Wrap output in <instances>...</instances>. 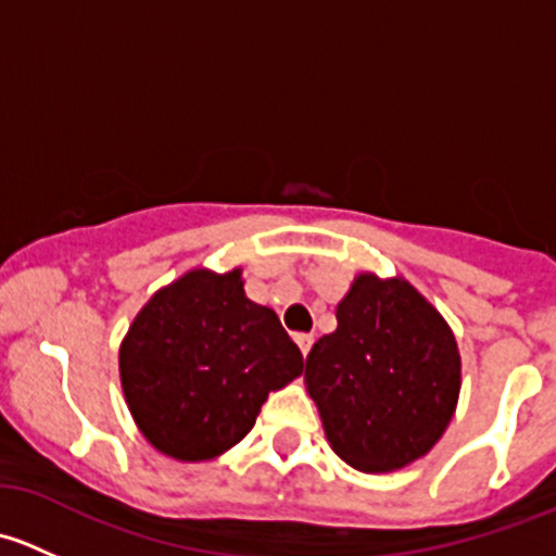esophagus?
I'll return each mask as SVG.
<instances>
[{
	"mask_svg": "<svg viewBox=\"0 0 556 556\" xmlns=\"http://www.w3.org/2000/svg\"><path fill=\"white\" fill-rule=\"evenodd\" d=\"M312 341H314V336H312V333H295V344H299L301 355H309Z\"/></svg>",
	"mask_w": 556,
	"mask_h": 556,
	"instance_id": "esophagus-1",
	"label": "esophagus"
}]
</instances>
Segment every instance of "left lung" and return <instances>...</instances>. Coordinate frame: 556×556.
I'll return each mask as SVG.
<instances>
[{
	"label": "left lung",
	"mask_w": 556,
	"mask_h": 556,
	"mask_svg": "<svg viewBox=\"0 0 556 556\" xmlns=\"http://www.w3.org/2000/svg\"><path fill=\"white\" fill-rule=\"evenodd\" d=\"M333 333L306 357V392L330 450L363 473L425 457L450 428L463 361L444 314L408 279L361 271Z\"/></svg>",
	"instance_id": "obj_1"
}]
</instances>
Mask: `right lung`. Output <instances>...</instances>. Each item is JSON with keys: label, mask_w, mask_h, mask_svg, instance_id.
Wrapping results in <instances>:
<instances>
[{"label": "right lung", "mask_w": 556, "mask_h": 556, "mask_svg": "<svg viewBox=\"0 0 556 556\" xmlns=\"http://www.w3.org/2000/svg\"><path fill=\"white\" fill-rule=\"evenodd\" d=\"M123 397L153 450L204 463L237 446L268 392L304 371L279 317L244 293L242 268H190L150 295L121 352Z\"/></svg>", "instance_id": "right-lung-1"}]
</instances>
